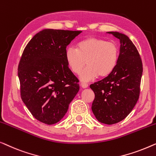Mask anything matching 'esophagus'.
Segmentation results:
<instances>
[{
  "mask_svg": "<svg viewBox=\"0 0 156 156\" xmlns=\"http://www.w3.org/2000/svg\"><path fill=\"white\" fill-rule=\"evenodd\" d=\"M80 85H81V87H83V88H87V87H88V84H87V83H81Z\"/></svg>",
  "mask_w": 156,
  "mask_h": 156,
  "instance_id": "esophagus-1",
  "label": "esophagus"
}]
</instances>
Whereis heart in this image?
<instances>
[{
	"label": "heart",
	"mask_w": 156,
	"mask_h": 156,
	"mask_svg": "<svg viewBox=\"0 0 156 156\" xmlns=\"http://www.w3.org/2000/svg\"><path fill=\"white\" fill-rule=\"evenodd\" d=\"M119 57L117 44L95 37L83 39L76 44V49L69 47L65 53L68 66L73 73L80 74L87 64L80 76L83 81L92 80L98 76H108L117 66Z\"/></svg>",
	"instance_id": "1"
}]
</instances>
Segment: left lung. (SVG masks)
Returning <instances> with one entry per match:
<instances>
[{
	"mask_svg": "<svg viewBox=\"0 0 156 156\" xmlns=\"http://www.w3.org/2000/svg\"><path fill=\"white\" fill-rule=\"evenodd\" d=\"M119 39V57L112 73L91 84L95 93L92 111L101 123L114 124L125 119L139 98L143 65L131 39L124 34L109 32Z\"/></svg>",
	"mask_w": 156,
	"mask_h": 156,
	"instance_id": "left-lung-1",
	"label": "left lung"
}]
</instances>
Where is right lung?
Segmentation results:
<instances>
[{
    "label": "right lung",
    "instance_id": "add662e5",
    "mask_svg": "<svg viewBox=\"0 0 156 156\" xmlns=\"http://www.w3.org/2000/svg\"><path fill=\"white\" fill-rule=\"evenodd\" d=\"M81 31L45 29L24 49L18 66L20 95L33 117L47 124L62 119L79 90L68 66L66 47Z\"/></svg>",
    "mask_w": 156,
    "mask_h": 156
}]
</instances>
